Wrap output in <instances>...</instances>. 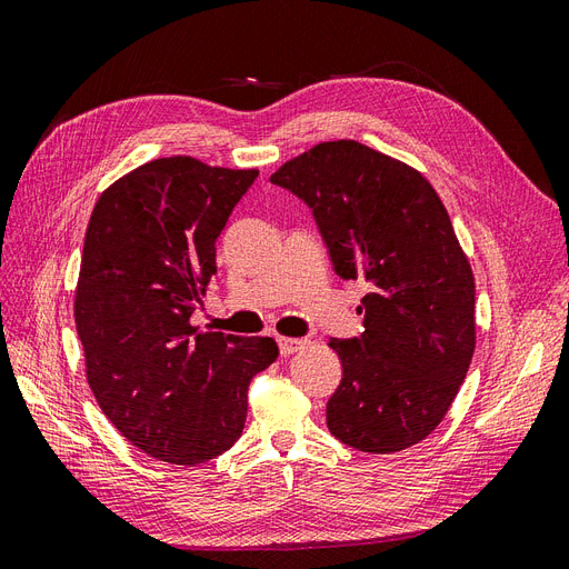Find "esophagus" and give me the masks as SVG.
I'll return each mask as SVG.
<instances>
[{"label": "esophagus", "instance_id": "obj_1", "mask_svg": "<svg viewBox=\"0 0 569 569\" xmlns=\"http://www.w3.org/2000/svg\"><path fill=\"white\" fill-rule=\"evenodd\" d=\"M278 347H280V353H282V356H291V353H297V351H301V349L306 347V339L280 337V339H278Z\"/></svg>", "mask_w": 569, "mask_h": 569}]
</instances>
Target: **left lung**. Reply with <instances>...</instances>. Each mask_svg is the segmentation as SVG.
I'll return each instance as SVG.
<instances>
[{"label": "left lung", "mask_w": 569, "mask_h": 569, "mask_svg": "<svg viewBox=\"0 0 569 569\" xmlns=\"http://www.w3.org/2000/svg\"><path fill=\"white\" fill-rule=\"evenodd\" d=\"M270 182L299 197L343 280H363V332L330 339L341 382L327 427L393 453L443 420L475 353V278L451 218L418 170L353 140L322 142Z\"/></svg>", "instance_id": "8db88e82"}]
</instances>
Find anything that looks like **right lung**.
I'll list each match as a JSON object with an SVG mask.
<instances>
[{"label":"right lung","instance_id":"right-lung-1","mask_svg":"<svg viewBox=\"0 0 569 569\" xmlns=\"http://www.w3.org/2000/svg\"><path fill=\"white\" fill-rule=\"evenodd\" d=\"M258 170L149 161L99 197L84 234L76 327L88 382L151 458L199 465L242 437L247 391L278 358L270 337L197 332L216 242Z\"/></svg>","mask_w":569,"mask_h":569}]
</instances>
